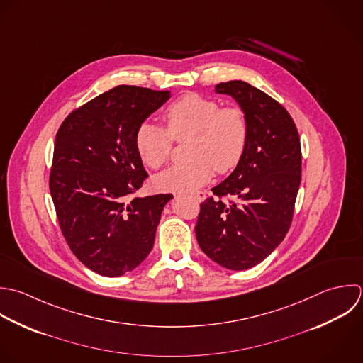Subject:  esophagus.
I'll list each match as a JSON object with an SVG mask.
<instances>
[{"instance_id": "34e87169", "label": "esophagus", "mask_w": 363, "mask_h": 363, "mask_svg": "<svg viewBox=\"0 0 363 363\" xmlns=\"http://www.w3.org/2000/svg\"><path fill=\"white\" fill-rule=\"evenodd\" d=\"M191 195H192V198L196 199L198 202H202V201H205V198H206V194L202 192V191H196V192H194V194H191Z\"/></svg>"}]
</instances>
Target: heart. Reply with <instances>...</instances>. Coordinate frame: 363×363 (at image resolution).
<instances>
[{
  "mask_svg": "<svg viewBox=\"0 0 363 363\" xmlns=\"http://www.w3.org/2000/svg\"><path fill=\"white\" fill-rule=\"evenodd\" d=\"M167 128L143 123L135 147L145 165L161 168L171 157L174 140L188 143V162L155 177L162 191H192L211 181L215 171L228 174L242 161L249 141V120L240 106H220L216 100L188 93L164 110Z\"/></svg>",
  "mask_w": 363,
  "mask_h": 363,
  "instance_id": "heart-1",
  "label": "heart"
}]
</instances>
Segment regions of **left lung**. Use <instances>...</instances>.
<instances>
[{"mask_svg":"<svg viewBox=\"0 0 363 363\" xmlns=\"http://www.w3.org/2000/svg\"><path fill=\"white\" fill-rule=\"evenodd\" d=\"M246 111L249 141L236 169L201 203L195 235L202 252L229 270L262 263L286 238L301 182V144L290 113L242 80L219 83ZM233 196L237 201H223Z\"/></svg>","mask_w":363,"mask_h":363,"instance_id":"left-lung-1","label":"left lung"}]
</instances>
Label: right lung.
<instances>
[{
    "instance_id": "right-lung-1",
    "label": "right lung",
    "mask_w": 363,
    "mask_h": 363,
    "mask_svg": "<svg viewBox=\"0 0 363 363\" xmlns=\"http://www.w3.org/2000/svg\"><path fill=\"white\" fill-rule=\"evenodd\" d=\"M168 99L167 90L121 84L74 108L56 133L49 189L59 228L100 276L134 270L154 246L172 195H135L148 177L135 133Z\"/></svg>"
}]
</instances>
